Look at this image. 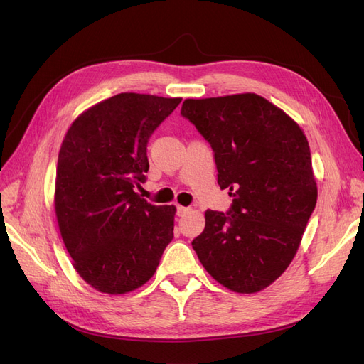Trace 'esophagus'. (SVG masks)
<instances>
[{
	"label": "esophagus",
	"instance_id": "esophagus-1",
	"mask_svg": "<svg viewBox=\"0 0 364 364\" xmlns=\"http://www.w3.org/2000/svg\"><path fill=\"white\" fill-rule=\"evenodd\" d=\"M190 209L188 208H185V206H181V205H178V215L179 217H182V215H185L186 213H188Z\"/></svg>",
	"mask_w": 364,
	"mask_h": 364
}]
</instances>
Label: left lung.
<instances>
[{
	"label": "left lung",
	"instance_id": "8db88e82",
	"mask_svg": "<svg viewBox=\"0 0 364 364\" xmlns=\"http://www.w3.org/2000/svg\"><path fill=\"white\" fill-rule=\"evenodd\" d=\"M181 115L209 142L229 211L208 209L193 249L211 277L237 293H257L294 258L317 202L302 129L257 94L185 100Z\"/></svg>",
	"mask_w": 364,
	"mask_h": 364
}]
</instances>
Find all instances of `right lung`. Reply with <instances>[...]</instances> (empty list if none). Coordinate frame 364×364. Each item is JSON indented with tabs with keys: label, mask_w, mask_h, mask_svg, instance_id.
<instances>
[{
	"label": "right lung",
	"mask_w": 364,
	"mask_h": 364,
	"mask_svg": "<svg viewBox=\"0 0 364 364\" xmlns=\"http://www.w3.org/2000/svg\"><path fill=\"white\" fill-rule=\"evenodd\" d=\"M182 98L123 92L77 118L62 142L54 209L77 273L102 293L144 285L173 240L174 206L136 193L153 132Z\"/></svg>",
	"instance_id": "right-lung-1"
}]
</instances>
